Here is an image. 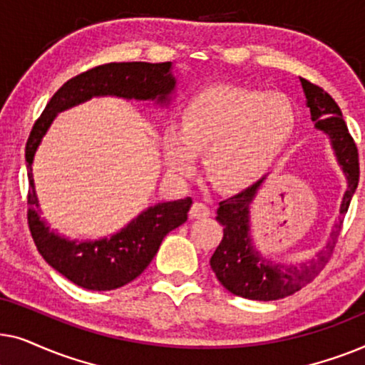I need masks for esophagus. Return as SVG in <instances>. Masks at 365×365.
I'll use <instances>...</instances> for the list:
<instances>
[{"mask_svg":"<svg viewBox=\"0 0 365 365\" xmlns=\"http://www.w3.org/2000/svg\"><path fill=\"white\" fill-rule=\"evenodd\" d=\"M189 214H191V217H194V219H202V217H207L211 212H209V207L206 206V204L194 202Z\"/></svg>","mask_w":365,"mask_h":365,"instance_id":"1","label":"esophagus"}]
</instances>
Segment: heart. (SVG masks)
Masks as SVG:
<instances>
[{
	"label": "heart",
	"instance_id": "obj_1",
	"mask_svg": "<svg viewBox=\"0 0 365 365\" xmlns=\"http://www.w3.org/2000/svg\"><path fill=\"white\" fill-rule=\"evenodd\" d=\"M296 129V108L286 94L209 86L184 103L179 129L161 138L173 173H192L204 149L209 178L227 189L246 187L276 161Z\"/></svg>",
	"mask_w": 365,
	"mask_h": 365
}]
</instances>
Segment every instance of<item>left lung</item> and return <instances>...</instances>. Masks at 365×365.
<instances>
[{
    "mask_svg": "<svg viewBox=\"0 0 365 365\" xmlns=\"http://www.w3.org/2000/svg\"><path fill=\"white\" fill-rule=\"evenodd\" d=\"M301 84L311 109L314 128L329 138L339 168L347 179V191L341 202V217L334 224L326 247L317 252L316 259L301 264H282L264 257L254 246L251 236V204L266 176L236 196L219 202L216 219L224 226L222 241L211 257V269L217 281L234 296L251 301H276L297 292L312 281L331 257L341 232L344 214L359 184L357 146L349 134L337 103L322 88L301 78Z\"/></svg>",
    "mask_w": 365,
    "mask_h": 365,
    "instance_id": "1",
    "label": "left lung"
}]
</instances>
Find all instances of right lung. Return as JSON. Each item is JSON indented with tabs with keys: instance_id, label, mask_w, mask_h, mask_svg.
Returning a JSON list of instances; mask_svg holds the SVG:
<instances>
[{
	"instance_id": "1",
	"label": "right lung",
	"mask_w": 365,
	"mask_h": 365,
	"mask_svg": "<svg viewBox=\"0 0 365 365\" xmlns=\"http://www.w3.org/2000/svg\"><path fill=\"white\" fill-rule=\"evenodd\" d=\"M178 79L173 63H109L78 74L54 93L29 134L28 224L39 254L68 281L89 291H113L126 286L149 266L168 232L187 221L192 199L158 202L144 209L121 231L96 241H76L54 232L41 219L34 189L33 159L54 118L69 108L96 96H116L136 101H154L168 106Z\"/></svg>"
}]
</instances>
